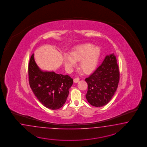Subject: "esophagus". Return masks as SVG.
<instances>
[{"label": "esophagus", "mask_w": 147, "mask_h": 147, "mask_svg": "<svg viewBox=\"0 0 147 147\" xmlns=\"http://www.w3.org/2000/svg\"><path fill=\"white\" fill-rule=\"evenodd\" d=\"M79 80H80V79H79V78H75V79L73 80V81H74V82L76 83V82H79Z\"/></svg>", "instance_id": "1"}]
</instances>
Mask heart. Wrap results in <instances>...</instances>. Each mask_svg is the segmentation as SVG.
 Listing matches in <instances>:
<instances>
[{
  "instance_id": "obj_1",
  "label": "heart",
  "mask_w": 147,
  "mask_h": 147,
  "mask_svg": "<svg viewBox=\"0 0 147 147\" xmlns=\"http://www.w3.org/2000/svg\"><path fill=\"white\" fill-rule=\"evenodd\" d=\"M100 55V49L98 47H93L92 45H85L73 49L71 56L65 55L64 64L66 67L71 68L76 65V62L80 61V69L86 73H88L97 66Z\"/></svg>"
}]
</instances>
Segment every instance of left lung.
Returning <instances> with one entry per match:
<instances>
[{"mask_svg":"<svg viewBox=\"0 0 147 147\" xmlns=\"http://www.w3.org/2000/svg\"><path fill=\"white\" fill-rule=\"evenodd\" d=\"M120 71L114 54L107 55L102 64L86 78L88 90L86 98L95 107H102L110 101L117 88Z\"/></svg>","mask_w":147,"mask_h":147,"instance_id":"left-lung-1","label":"left lung"}]
</instances>
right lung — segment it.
<instances>
[{
	"label": "right lung",
	"mask_w": 147,
	"mask_h": 147,
	"mask_svg": "<svg viewBox=\"0 0 147 147\" xmlns=\"http://www.w3.org/2000/svg\"><path fill=\"white\" fill-rule=\"evenodd\" d=\"M28 79L38 100L45 107L52 110L58 109L65 104L73 85V79L68 75L41 71L34 60V54L28 64Z\"/></svg>",
	"instance_id": "1"
}]
</instances>
